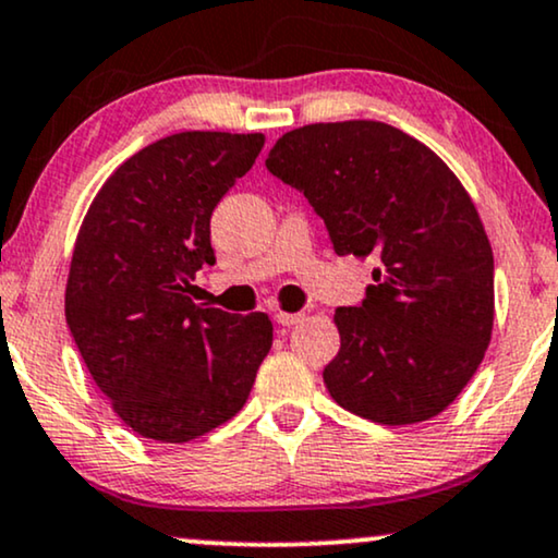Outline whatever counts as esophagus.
<instances>
[{
	"label": "esophagus",
	"mask_w": 558,
	"mask_h": 558,
	"mask_svg": "<svg viewBox=\"0 0 558 558\" xmlns=\"http://www.w3.org/2000/svg\"><path fill=\"white\" fill-rule=\"evenodd\" d=\"M302 318H305V315H302V313H277V315H274V320H277L279 326H287V328L298 326Z\"/></svg>",
	"instance_id": "esophagus-1"
}]
</instances>
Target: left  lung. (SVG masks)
I'll return each instance as SVG.
<instances>
[{
  "label": "left lung",
  "instance_id": "obj_1",
  "mask_svg": "<svg viewBox=\"0 0 558 558\" xmlns=\"http://www.w3.org/2000/svg\"><path fill=\"white\" fill-rule=\"evenodd\" d=\"M268 173L305 194L339 256H373L375 284L333 315L341 349L323 369L331 398L369 422L437 416L484 360L494 323V256L450 168L380 121L287 132Z\"/></svg>",
  "mask_w": 558,
  "mask_h": 558
}]
</instances>
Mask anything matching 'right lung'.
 Segmentation results:
<instances>
[{
  "instance_id": "add662e5",
  "label": "right lung",
  "mask_w": 558,
  "mask_h": 558,
  "mask_svg": "<svg viewBox=\"0 0 558 558\" xmlns=\"http://www.w3.org/2000/svg\"><path fill=\"white\" fill-rule=\"evenodd\" d=\"M264 134L181 132L129 157L87 209L66 281V326L121 422L189 442L243 409L271 349L264 313L189 298L215 264L209 219Z\"/></svg>"
}]
</instances>
